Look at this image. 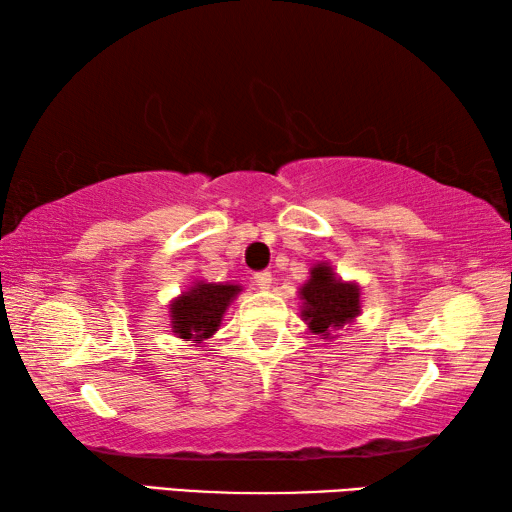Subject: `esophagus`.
Segmentation results:
<instances>
[{
	"instance_id": "1",
	"label": "esophagus",
	"mask_w": 512,
	"mask_h": 512,
	"mask_svg": "<svg viewBox=\"0 0 512 512\" xmlns=\"http://www.w3.org/2000/svg\"><path fill=\"white\" fill-rule=\"evenodd\" d=\"M253 280H255V284H257L259 289H264V291H266V289H271V284H273V275L268 273V271H259V273H255Z\"/></svg>"
}]
</instances>
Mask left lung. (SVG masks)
<instances>
[{
  "instance_id": "1",
  "label": "left lung",
  "mask_w": 512,
  "mask_h": 512,
  "mask_svg": "<svg viewBox=\"0 0 512 512\" xmlns=\"http://www.w3.org/2000/svg\"><path fill=\"white\" fill-rule=\"evenodd\" d=\"M302 320L309 329L327 339L329 334L352 323L359 316V287L354 282H343L327 264H316L305 287L300 289Z\"/></svg>"
}]
</instances>
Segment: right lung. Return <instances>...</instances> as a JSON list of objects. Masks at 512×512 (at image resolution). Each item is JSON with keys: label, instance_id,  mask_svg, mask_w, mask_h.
<instances>
[{"label": "right lung", "instance_id": "1", "mask_svg": "<svg viewBox=\"0 0 512 512\" xmlns=\"http://www.w3.org/2000/svg\"><path fill=\"white\" fill-rule=\"evenodd\" d=\"M241 291L239 284L196 282L171 302V327L180 339L201 343L221 327V318Z\"/></svg>", "mask_w": 512, "mask_h": 512}]
</instances>
